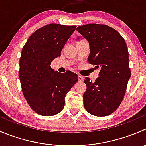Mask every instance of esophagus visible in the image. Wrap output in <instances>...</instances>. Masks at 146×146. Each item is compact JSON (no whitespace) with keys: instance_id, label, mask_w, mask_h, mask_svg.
I'll use <instances>...</instances> for the list:
<instances>
[{"instance_id":"esophagus-1","label":"esophagus","mask_w":146,"mask_h":146,"mask_svg":"<svg viewBox=\"0 0 146 146\" xmlns=\"http://www.w3.org/2000/svg\"><path fill=\"white\" fill-rule=\"evenodd\" d=\"M83 77L82 76H80V75H79L78 76V81L79 82H83Z\"/></svg>"}]
</instances>
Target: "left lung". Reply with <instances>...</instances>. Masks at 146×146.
I'll return each instance as SVG.
<instances>
[{"label":"left lung","mask_w":146,"mask_h":146,"mask_svg":"<svg viewBox=\"0 0 146 146\" xmlns=\"http://www.w3.org/2000/svg\"><path fill=\"white\" fill-rule=\"evenodd\" d=\"M76 30L90 45L88 61L100 68L94 82L89 78L84 80V107L91 115L106 116L121 105L131 76L127 45L121 34L108 25L90 23Z\"/></svg>","instance_id":"1"}]
</instances>
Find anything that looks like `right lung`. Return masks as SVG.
Masks as SVG:
<instances>
[{"label":"right lung","instance_id":"1","mask_svg":"<svg viewBox=\"0 0 146 146\" xmlns=\"http://www.w3.org/2000/svg\"><path fill=\"white\" fill-rule=\"evenodd\" d=\"M76 25L50 23L35 31L21 52L19 78L27 103L36 113L52 116L64 108L65 97L78 81V75L55 71L51 62L60 56Z\"/></svg>","mask_w":146,"mask_h":146}]
</instances>
